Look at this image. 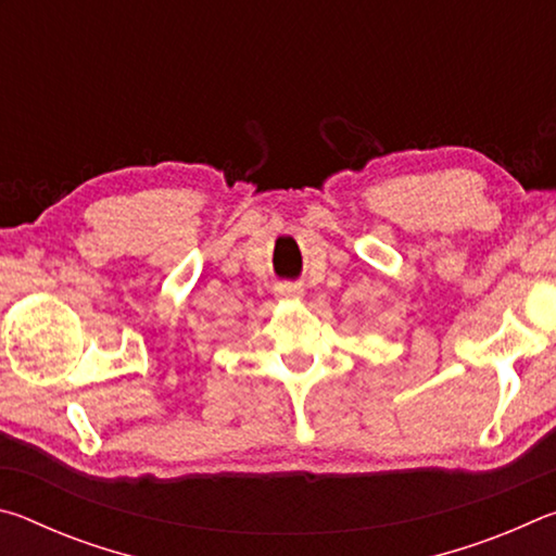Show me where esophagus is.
Returning a JSON list of instances; mask_svg holds the SVG:
<instances>
[{"label": "esophagus", "instance_id": "obj_1", "mask_svg": "<svg viewBox=\"0 0 556 556\" xmlns=\"http://www.w3.org/2000/svg\"><path fill=\"white\" fill-rule=\"evenodd\" d=\"M301 294H304V289L299 285H291V281H281V285H277V296L281 299H299Z\"/></svg>", "mask_w": 556, "mask_h": 556}]
</instances>
